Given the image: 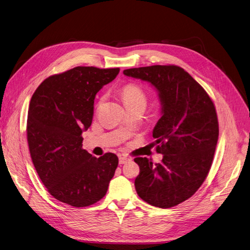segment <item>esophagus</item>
Returning a JSON list of instances; mask_svg holds the SVG:
<instances>
[{"label":"esophagus","mask_w":250,"mask_h":250,"mask_svg":"<svg viewBox=\"0 0 250 250\" xmlns=\"http://www.w3.org/2000/svg\"><path fill=\"white\" fill-rule=\"evenodd\" d=\"M128 161H130V159L127 158V157H124V156H121V157H120V164H125V163H127Z\"/></svg>","instance_id":"1"}]
</instances>
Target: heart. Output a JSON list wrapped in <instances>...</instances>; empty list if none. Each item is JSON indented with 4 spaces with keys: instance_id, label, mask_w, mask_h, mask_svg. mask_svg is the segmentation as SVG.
<instances>
[{
    "instance_id": "1",
    "label": "heart",
    "mask_w": 250,
    "mask_h": 250,
    "mask_svg": "<svg viewBox=\"0 0 250 250\" xmlns=\"http://www.w3.org/2000/svg\"><path fill=\"white\" fill-rule=\"evenodd\" d=\"M122 97L125 107H131L136 105L146 106V94L145 90L135 83H128L122 88ZM104 97L99 99L98 105L102 104Z\"/></svg>"
}]
</instances>
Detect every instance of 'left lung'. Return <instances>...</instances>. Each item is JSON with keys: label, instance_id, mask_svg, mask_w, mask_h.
<instances>
[{"label": "left lung", "instance_id": "1", "mask_svg": "<svg viewBox=\"0 0 250 250\" xmlns=\"http://www.w3.org/2000/svg\"><path fill=\"white\" fill-rule=\"evenodd\" d=\"M124 74L151 83L162 104L153 137L163 159L156 165L146 158L135 159L140 166L137 193L155 207H174L196 193L211 168L219 136L214 104L205 89L177 65L130 68Z\"/></svg>", "mask_w": 250, "mask_h": 250}]
</instances>
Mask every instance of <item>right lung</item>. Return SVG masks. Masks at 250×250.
I'll use <instances>...</instances> for the list:
<instances>
[{
  "label": "right lung",
  "mask_w": 250,
  "mask_h": 250,
  "mask_svg": "<svg viewBox=\"0 0 250 250\" xmlns=\"http://www.w3.org/2000/svg\"><path fill=\"white\" fill-rule=\"evenodd\" d=\"M120 68L77 66L46 78L33 94L27 140L33 165L48 192L73 207L104 197L118 168L112 153L96 158L82 148V132L92 123L95 94Z\"/></svg>",
  "instance_id": "obj_1"
}]
</instances>
